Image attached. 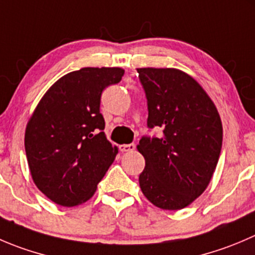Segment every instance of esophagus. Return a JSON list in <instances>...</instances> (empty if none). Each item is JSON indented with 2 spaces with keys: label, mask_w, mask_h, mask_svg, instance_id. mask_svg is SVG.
Segmentation results:
<instances>
[{
  "label": "esophagus",
  "mask_w": 255,
  "mask_h": 255,
  "mask_svg": "<svg viewBox=\"0 0 255 255\" xmlns=\"http://www.w3.org/2000/svg\"><path fill=\"white\" fill-rule=\"evenodd\" d=\"M120 149L122 152H133L135 149V144L134 143H129V144H122L120 145Z\"/></svg>",
  "instance_id": "obj_1"
}]
</instances>
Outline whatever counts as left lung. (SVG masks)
Listing matches in <instances>:
<instances>
[{
  "label": "left lung",
  "instance_id": "left-lung-1",
  "mask_svg": "<svg viewBox=\"0 0 255 255\" xmlns=\"http://www.w3.org/2000/svg\"><path fill=\"white\" fill-rule=\"evenodd\" d=\"M149 129L138 150L145 159L139 185L155 207L177 211L198 198L218 163L223 128L216 106L196 80L174 68H138Z\"/></svg>",
  "mask_w": 255,
  "mask_h": 255
}]
</instances>
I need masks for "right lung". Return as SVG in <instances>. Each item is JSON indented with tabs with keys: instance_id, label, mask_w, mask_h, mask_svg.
<instances>
[{
	"instance_id": "1",
	"label": "right lung",
	"mask_w": 255,
	"mask_h": 255,
	"mask_svg": "<svg viewBox=\"0 0 255 255\" xmlns=\"http://www.w3.org/2000/svg\"><path fill=\"white\" fill-rule=\"evenodd\" d=\"M125 71L86 67L59 78L39 101L24 134L34 184L52 202L75 207L95 194L118 149L106 138L100 112L106 87Z\"/></svg>"
}]
</instances>
